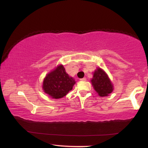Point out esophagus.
Returning <instances> with one entry per match:
<instances>
[{
    "label": "esophagus",
    "mask_w": 148,
    "mask_h": 148,
    "mask_svg": "<svg viewBox=\"0 0 148 148\" xmlns=\"http://www.w3.org/2000/svg\"><path fill=\"white\" fill-rule=\"evenodd\" d=\"M80 81H82V82H85V81H86V78L80 79Z\"/></svg>",
    "instance_id": "1"
}]
</instances>
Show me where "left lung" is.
Masks as SVG:
<instances>
[{
	"label": "left lung",
	"instance_id": "8db88e82",
	"mask_svg": "<svg viewBox=\"0 0 148 148\" xmlns=\"http://www.w3.org/2000/svg\"><path fill=\"white\" fill-rule=\"evenodd\" d=\"M91 83L94 90L100 97L108 96L114 90L113 84L108 74L100 67L97 68L93 73Z\"/></svg>",
	"mask_w": 148,
	"mask_h": 148
}]
</instances>
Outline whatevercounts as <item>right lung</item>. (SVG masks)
Masks as SVG:
<instances>
[{
  "label": "right lung",
  "mask_w": 148,
  "mask_h": 148,
  "mask_svg": "<svg viewBox=\"0 0 148 148\" xmlns=\"http://www.w3.org/2000/svg\"><path fill=\"white\" fill-rule=\"evenodd\" d=\"M75 83L73 77L66 73L63 65L59 64L46 74L42 84V90L50 98L59 99L65 96Z\"/></svg>",
  "instance_id": "right-lung-1"
}]
</instances>
